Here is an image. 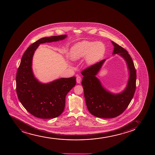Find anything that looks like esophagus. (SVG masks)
I'll use <instances>...</instances> for the list:
<instances>
[{"instance_id": "1", "label": "esophagus", "mask_w": 155, "mask_h": 155, "mask_svg": "<svg viewBox=\"0 0 155 155\" xmlns=\"http://www.w3.org/2000/svg\"><path fill=\"white\" fill-rule=\"evenodd\" d=\"M76 80H77V82L78 84H80L81 83V78L80 76H78L77 77V79H76Z\"/></svg>"}]
</instances>
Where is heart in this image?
Returning a JSON list of instances; mask_svg holds the SVG:
<instances>
[{"label":"heart","instance_id":"heart-1","mask_svg":"<svg viewBox=\"0 0 155 155\" xmlns=\"http://www.w3.org/2000/svg\"><path fill=\"white\" fill-rule=\"evenodd\" d=\"M105 45L101 42L83 41L75 44L70 51V58L75 61L85 57L86 64L91 66L103 57Z\"/></svg>","mask_w":155,"mask_h":155}]
</instances>
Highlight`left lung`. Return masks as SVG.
<instances>
[{
    "mask_svg": "<svg viewBox=\"0 0 155 155\" xmlns=\"http://www.w3.org/2000/svg\"><path fill=\"white\" fill-rule=\"evenodd\" d=\"M113 55L117 54L126 62L129 77L125 89L118 94H113L102 85L96 75L106 59L82 71V85L87 109L91 114L97 117L112 118L116 117L126 109L134 97L136 88L137 73L134 61L126 50L113 41Z\"/></svg>",
    "mask_w": 155,
    "mask_h": 155,
    "instance_id": "left-lung-1",
    "label": "left lung"
}]
</instances>
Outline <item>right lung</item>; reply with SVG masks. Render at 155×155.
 <instances>
[{
	"label": "right lung",
	"mask_w": 155,
	"mask_h": 155,
	"mask_svg": "<svg viewBox=\"0 0 155 155\" xmlns=\"http://www.w3.org/2000/svg\"><path fill=\"white\" fill-rule=\"evenodd\" d=\"M67 35L42 38L30 45L21 58L16 77V93L25 109L36 117H57L64 110L66 97L76 84V78H61L42 83L35 78L32 58L40 44L64 39Z\"/></svg>",
	"instance_id": "right-lung-1"
}]
</instances>
